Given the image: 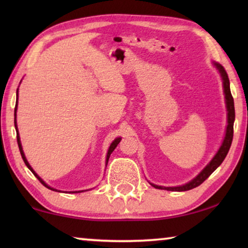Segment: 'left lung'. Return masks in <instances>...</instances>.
Masks as SVG:
<instances>
[{"label": "left lung", "mask_w": 248, "mask_h": 248, "mask_svg": "<svg viewBox=\"0 0 248 248\" xmlns=\"http://www.w3.org/2000/svg\"><path fill=\"white\" fill-rule=\"evenodd\" d=\"M215 65L219 70L221 73L222 81H223V87H224V94H225V100H226V108H228V127H226V132L225 137L223 140V143H222L221 148L217 151L216 156L212 158V161L209 163V164L204 167L203 170L186 185H183V186L179 187H162V186H156V185H153L154 188H157V189H165V190H170V191H186L190 190L192 188L198 187L199 185L202 184L205 179H207L210 175H211L213 171H215L217 167L221 165V163L224 161V158L228 154L229 150L231 148V144H232L233 140V125H234V119H235V109H234V100L233 96L231 94L230 90V79L228 77V73H226L225 69L219 63H215Z\"/></svg>", "instance_id": "8db88e82"}]
</instances>
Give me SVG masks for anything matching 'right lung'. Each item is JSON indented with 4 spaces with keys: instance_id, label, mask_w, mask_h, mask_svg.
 I'll list each match as a JSON object with an SVG mask.
<instances>
[{
    "instance_id": "right-lung-1",
    "label": "right lung",
    "mask_w": 248,
    "mask_h": 248,
    "mask_svg": "<svg viewBox=\"0 0 248 248\" xmlns=\"http://www.w3.org/2000/svg\"><path fill=\"white\" fill-rule=\"evenodd\" d=\"M17 96H18V90H17ZM16 110H17V103H16V105H15V119H14V124H15V129L17 130V125H16ZM16 138H17V144H18V148H19V151H20V155H22V157H23V159H24V162H25V164H26V166L28 167L29 170H31V171H32V174L36 176L37 178H38V180L39 182L44 185L45 187H47L48 189H51V190H56V189H53V188H51V187H49L47 184H46L43 179H41L38 175H37L35 171H33V170L31 169V166L29 165V163L27 162V159H26V157H25V154H24V152H23V148H22V144H20V140H19V134H18V131H16ZM120 138H117V139L112 142L111 143V145L109 146V150H108V153H107V157H106V164L108 163V159H109V156H110V154L112 153V151H114L115 149H116V146L118 145V143L120 142ZM57 191V190H56ZM72 192H82V191H72Z\"/></svg>"
}]
</instances>
